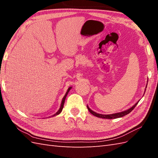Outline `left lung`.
<instances>
[{"instance_id": "8db88e82", "label": "left lung", "mask_w": 158, "mask_h": 158, "mask_svg": "<svg viewBox=\"0 0 158 158\" xmlns=\"http://www.w3.org/2000/svg\"><path fill=\"white\" fill-rule=\"evenodd\" d=\"M147 88V87H146ZM139 103L136 102L135 105H134L133 106L131 107L130 109H127L126 110H125V111H123V112H120V113H114V114H110V115H102V114H99V113H97L94 111H93V110H92L91 109H90L89 108L88 106H87V107H88V109L90 113H92L93 115H94L96 117H100V118H104V119H115V118H119V117H122L124 115H126L127 114L130 113L132 110L135 108V106L137 105V104Z\"/></svg>"}]
</instances>
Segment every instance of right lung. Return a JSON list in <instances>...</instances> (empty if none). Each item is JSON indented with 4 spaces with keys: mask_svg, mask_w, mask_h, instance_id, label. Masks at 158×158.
I'll use <instances>...</instances> for the list:
<instances>
[{
    "mask_svg": "<svg viewBox=\"0 0 158 158\" xmlns=\"http://www.w3.org/2000/svg\"><path fill=\"white\" fill-rule=\"evenodd\" d=\"M70 89H71V87H70V88L68 89V90H67V92H66V94L64 95V98H63V99H62V100L61 106H60V109L58 110V112H57L56 114H54V115H53V116H55V115H58V114H60V113L62 112V109H63V107H64V101H65V99H66V97L67 94H68V93L69 92V91H70Z\"/></svg>",
    "mask_w": 158,
    "mask_h": 158,
    "instance_id": "obj_1",
    "label": "right lung"
}]
</instances>
